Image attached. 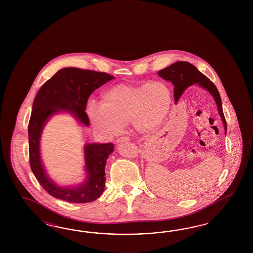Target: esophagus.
<instances>
[{"instance_id": "34e87169", "label": "esophagus", "mask_w": 253, "mask_h": 253, "mask_svg": "<svg viewBox=\"0 0 253 253\" xmlns=\"http://www.w3.org/2000/svg\"><path fill=\"white\" fill-rule=\"evenodd\" d=\"M130 141V138L128 137V136H123V137H120L118 140H117V145H121V144H123V143H125V142H129Z\"/></svg>"}]
</instances>
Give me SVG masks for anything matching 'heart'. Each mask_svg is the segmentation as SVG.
<instances>
[{"label": "heart", "mask_w": 253, "mask_h": 253, "mask_svg": "<svg viewBox=\"0 0 253 253\" xmlns=\"http://www.w3.org/2000/svg\"><path fill=\"white\" fill-rule=\"evenodd\" d=\"M171 92L161 81L139 84L115 85L102 94L101 102L91 101L86 113L93 127L116 134L130 123L141 134H150L166 120L171 107Z\"/></svg>", "instance_id": "b5f03b06"}]
</instances>
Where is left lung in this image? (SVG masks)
<instances>
[{"mask_svg":"<svg viewBox=\"0 0 253 253\" xmlns=\"http://www.w3.org/2000/svg\"><path fill=\"white\" fill-rule=\"evenodd\" d=\"M159 76H161L165 81L170 82L174 86V101L176 103L181 97L182 93L185 91L186 88L193 84L199 85L200 87L206 89L213 98L218 107L219 114L222 118L224 131L226 134V121L222 111V100L220 93L218 92L216 86L211 80L202 74L199 69L190 63L185 61H178L171 64L165 69H161L158 72Z\"/></svg>","mask_w":253,"mask_h":253,"instance_id":"8db88e82","label":"left lung"}]
</instances>
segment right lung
Segmentation results:
<instances>
[{"instance_id":"right-lung-1","label":"right lung","mask_w":253,"mask_h":253,"mask_svg":"<svg viewBox=\"0 0 253 253\" xmlns=\"http://www.w3.org/2000/svg\"><path fill=\"white\" fill-rule=\"evenodd\" d=\"M114 79L105 72L66 68L58 70L41 87L33 102L29 123L30 164L33 174L49 195L72 203H88L98 199L105 190V167L114 145L87 144L84 146L85 169L84 183L74 187L60 186L46 173L40 151L42 129L51 116L67 112L85 126L90 125L85 112L92 92Z\"/></svg>"}]
</instances>
